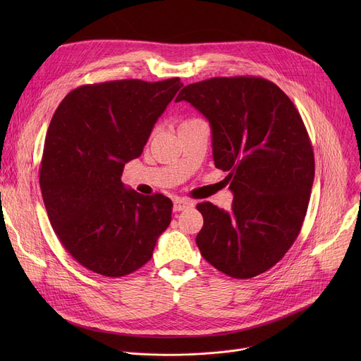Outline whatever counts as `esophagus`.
<instances>
[{
  "label": "esophagus",
  "mask_w": 361,
  "mask_h": 361,
  "mask_svg": "<svg viewBox=\"0 0 361 361\" xmlns=\"http://www.w3.org/2000/svg\"><path fill=\"white\" fill-rule=\"evenodd\" d=\"M192 206H193L192 200H187V199H183V197H176L174 199V211L176 212L185 211V209H188V207H192Z\"/></svg>",
  "instance_id": "1"
}]
</instances>
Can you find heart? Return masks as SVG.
I'll return each instance as SVG.
<instances>
[{"label":"heart","mask_w":361,"mask_h":361,"mask_svg":"<svg viewBox=\"0 0 361 361\" xmlns=\"http://www.w3.org/2000/svg\"><path fill=\"white\" fill-rule=\"evenodd\" d=\"M193 120H196V118H192V120H183V121L180 123V127H181V126H184V124H187V123H190V121H193Z\"/></svg>","instance_id":"heart-1"}]
</instances>
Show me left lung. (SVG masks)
<instances>
[{"label": "left lung", "instance_id": "obj_1", "mask_svg": "<svg viewBox=\"0 0 361 361\" xmlns=\"http://www.w3.org/2000/svg\"><path fill=\"white\" fill-rule=\"evenodd\" d=\"M180 101L209 120L215 166L228 173L234 193L231 212L197 204L203 259L235 279L267 272L298 237L310 200L314 155L300 112L275 83L255 75L187 85Z\"/></svg>", "mask_w": 361, "mask_h": 361}]
</instances>
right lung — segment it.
<instances>
[{"mask_svg":"<svg viewBox=\"0 0 361 361\" xmlns=\"http://www.w3.org/2000/svg\"><path fill=\"white\" fill-rule=\"evenodd\" d=\"M181 86L180 78L83 85L54 114L39 169L42 199L64 249L94 274L137 271L168 228L173 202L127 190L121 174Z\"/></svg>","mask_w":361,"mask_h":361,"instance_id":"add662e5","label":"right lung"}]
</instances>
